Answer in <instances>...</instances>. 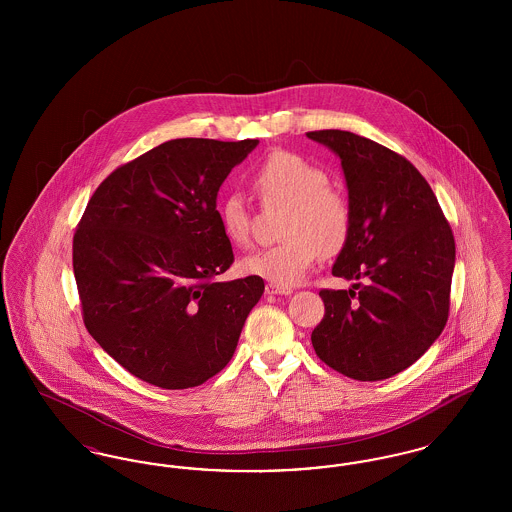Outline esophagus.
I'll use <instances>...</instances> for the list:
<instances>
[{
  "instance_id": "obj_1",
  "label": "esophagus",
  "mask_w": 512,
  "mask_h": 512,
  "mask_svg": "<svg viewBox=\"0 0 512 512\" xmlns=\"http://www.w3.org/2000/svg\"><path fill=\"white\" fill-rule=\"evenodd\" d=\"M267 293H270V295H290V293H293L292 288H286V286H278V284H267Z\"/></svg>"
}]
</instances>
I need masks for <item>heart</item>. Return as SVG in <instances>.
Listing matches in <instances>:
<instances>
[{
    "label": "heart",
    "mask_w": 512,
    "mask_h": 512,
    "mask_svg": "<svg viewBox=\"0 0 512 512\" xmlns=\"http://www.w3.org/2000/svg\"><path fill=\"white\" fill-rule=\"evenodd\" d=\"M249 182L263 205L286 207L280 228L286 240L249 253L242 261L247 274L278 286H295L318 255L334 257L349 242L351 205L313 161L292 151H272L251 171ZM219 222L230 244L245 247L251 242V209L244 195L220 199Z\"/></svg>",
    "instance_id": "b5f03b06"
}]
</instances>
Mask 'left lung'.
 Instances as JSON below:
<instances>
[{
  "instance_id": "8db88e82",
  "label": "left lung",
  "mask_w": 512,
  "mask_h": 512,
  "mask_svg": "<svg viewBox=\"0 0 512 512\" xmlns=\"http://www.w3.org/2000/svg\"><path fill=\"white\" fill-rule=\"evenodd\" d=\"M340 155L353 213L332 274L353 290H320L311 334L322 363L376 382L418 361L449 318L455 238L426 178L403 155L345 130L307 132Z\"/></svg>"
}]
</instances>
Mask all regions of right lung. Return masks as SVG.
Returning <instances> with one entry per match:
<instances>
[{"instance_id":"obj_1","label":"right lung","mask_w":512,"mask_h":512,"mask_svg":"<svg viewBox=\"0 0 512 512\" xmlns=\"http://www.w3.org/2000/svg\"><path fill=\"white\" fill-rule=\"evenodd\" d=\"M257 140L178 138L111 172L76 226L84 326L132 376L195 388L232 359L261 276L217 282L234 263L217 194Z\"/></svg>"}]
</instances>
